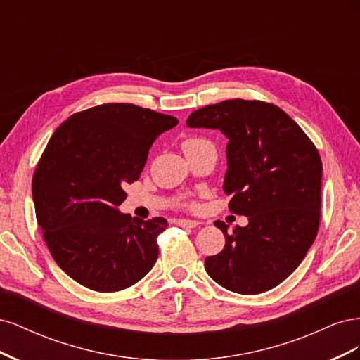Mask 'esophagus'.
<instances>
[{
    "mask_svg": "<svg viewBox=\"0 0 360 360\" xmlns=\"http://www.w3.org/2000/svg\"><path fill=\"white\" fill-rule=\"evenodd\" d=\"M176 224L183 226V228H195V226H198L200 222L198 221H192V219H177Z\"/></svg>",
    "mask_w": 360,
    "mask_h": 360,
    "instance_id": "34e87169",
    "label": "esophagus"
}]
</instances>
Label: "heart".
<instances>
[{"instance_id":"obj_1","label":"heart","mask_w":360,"mask_h":360,"mask_svg":"<svg viewBox=\"0 0 360 360\" xmlns=\"http://www.w3.org/2000/svg\"><path fill=\"white\" fill-rule=\"evenodd\" d=\"M207 144H210V141L202 138V136H189V138H186V139L183 141L181 147L184 150V153H189V151L198 150V148H201V147H204Z\"/></svg>"}]
</instances>
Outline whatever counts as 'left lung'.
<instances>
[{"mask_svg":"<svg viewBox=\"0 0 360 360\" xmlns=\"http://www.w3.org/2000/svg\"><path fill=\"white\" fill-rule=\"evenodd\" d=\"M189 127L219 129L228 138L224 191L246 226L214 225L225 236L217 255L205 258L209 276L240 294L271 290L307 255L320 225L323 165L312 141L281 108L233 99L207 105Z\"/></svg>","mask_w":360,"mask_h":360,"instance_id":"8db88e82","label":"left lung"}]
</instances>
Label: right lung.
I'll return each mask as SVG.
<instances>
[{
  "label": "right lung",
  "instance_id": "add662e5",
  "mask_svg": "<svg viewBox=\"0 0 360 360\" xmlns=\"http://www.w3.org/2000/svg\"><path fill=\"white\" fill-rule=\"evenodd\" d=\"M176 117L132 103H105L53 132L32 176L37 224L56 263L81 285L114 292L155 266L167 219L118 212L148 150Z\"/></svg>",
  "mask_w": 360,
  "mask_h": 360
}]
</instances>
